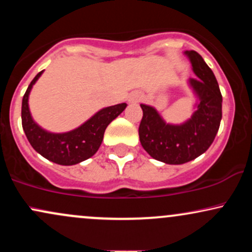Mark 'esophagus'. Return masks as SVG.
Listing matches in <instances>:
<instances>
[{
	"instance_id": "34e87169",
	"label": "esophagus",
	"mask_w": 252,
	"mask_h": 252,
	"mask_svg": "<svg viewBox=\"0 0 252 252\" xmlns=\"http://www.w3.org/2000/svg\"><path fill=\"white\" fill-rule=\"evenodd\" d=\"M142 99V96L140 94H131L129 96V102L134 103V102H140Z\"/></svg>"
}]
</instances>
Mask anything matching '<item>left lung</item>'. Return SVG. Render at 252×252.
I'll list each match as a JSON object with an SVG mask.
<instances>
[{
    "label": "left lung",
    "mask_w": 252,
    "mask_h": 252,
    "mask_svg": "<svg viewBox=\"0 0 252 252\" xmlns=\"http://www.w3.org/2000/svg\"><path fill=\"white\" fill-rule=\"evenodd\" d=\"M185 56L198 77L189 79L196 98L190 118L180 124L167 123L154 106L141 104V144L153 158L167 164L186 163L204 154L215 140L221 121L222 97L212 70L195 51H186Z\"/></svg>",
    "instance_id": "obj_1"
}]
</instances>
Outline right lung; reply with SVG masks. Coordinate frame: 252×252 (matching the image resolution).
Instances as JSON below:
<instances>
[{"label": "right lung", "instance_id": "right-lung-1", "mask_svg": "<svg viewBox=\"0 0 252 252\" xmlns=\"http://www.w3.org/2000/svg\"><path fill=\"white\" fill-rule=\"evenodd\" d=\"M43 71L32 80L22 99V128L27 140L36 153L52 162L62 166H72L94 156L102 144L106 126L124 111L126 103L100 109L78 128L66 132H51L33 120L30 110V94Z\"/></svg>", "mask_w": 252, "mask_h": 252}]
</instances>
